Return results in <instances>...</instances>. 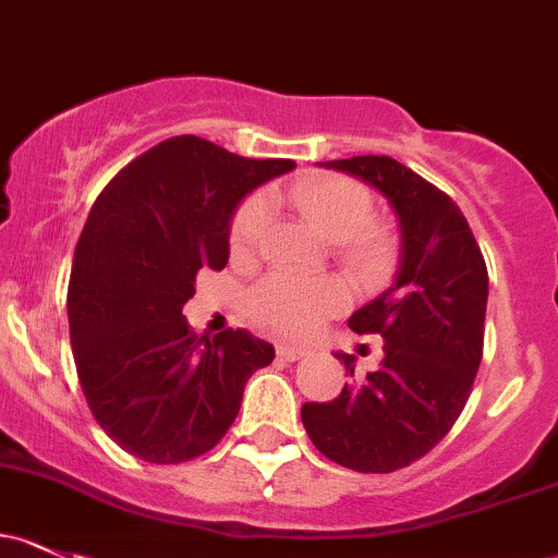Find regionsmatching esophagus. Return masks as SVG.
<instances>
[{
    "label": "esophagus",
    "instance_id": "34e87169",
    "mask_svg": "<svg viewBox=\"0 0 558 558\" xmlns=\"http://www.w3.org/2000/svg\"><path fill=\"white\" fill-rule=\"evenodd\" d=\"M278 355L286 357V361H299V357H304L310 353L307 348H296V344H278Z\"/></svg>",
    "mask_w": 558,
    "mask_h": 558
}]
</instances>
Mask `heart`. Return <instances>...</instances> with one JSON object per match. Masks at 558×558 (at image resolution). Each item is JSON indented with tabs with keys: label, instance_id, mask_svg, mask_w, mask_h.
I'll use <instances>...</instances> for the list:
<instances>
[{
	"label": "heart",
	"instance_id": "heart-1",
	"mask_svg": "<svg viewBox=\"0 0 558 558\" xmlns=\"http://www.w3.org/2000/svg\"><path fill=\"white\" fill-rule=\"evenodd\" d=\"M291 201L299 214L310 221L324 238L337 240L350 267L363 278H379L390 264V238L379 230H372V195L366 186L342 175H320L294 186ZM272 208L267 197H251L240 205L232 219L230 243L238 254H248L259 245L264 232L269 230ZM344 286L333 278L299 280L275 275L264 280L251 299V315L264 328L278 333L313 331L326 315H333L344 304Z\"/></svg>",
	"mask_w": 558,
	"mask_h": 558
}]
</instances>
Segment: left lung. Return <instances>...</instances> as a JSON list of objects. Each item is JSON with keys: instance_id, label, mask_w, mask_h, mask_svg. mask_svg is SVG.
I'll return each mask as SVG.
<instances>
[{"instance_id": "1", "label": "left lung", "mask_w": 558, "mask_h": 558, "mask_svg": "<svg viewBox=\"0 0 558 558\" xmlns=\"http://www.w3.org/2000/svg\"><path fill=\"white\" fill-rule=\"evenodd\" d=\"M366 181L396 210L401 256L392 283L350 315L355 333H379L377 372L333 401L304 403L310 441L337 465L392 473L427 454L465 409L484 353L489 275L457 205L392 157L320 162ZM355 377L353 355L337 353Z\"/></svg>"}]
</instances>
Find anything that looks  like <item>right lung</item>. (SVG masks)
<instances>
[{
  "label": "right lung",
  "mask_w": 558,
  "mask_h": 558,
  "mask_svg": "<svg viewBox=\"0 0 558 558\" xmlns=\"http://www.w3.org/2000/svg\"><path fill=\"white\" fill-rule=\"evenodd\" d=\"M175 136L122 168L82 227L69 333L93 417L120 449L171 465L205 454L275 348L248 331L197 339L181 315L203 269H225L245 195L294 171Z\"/></svg>",
  "instance_id": "right-lung-1"
}]
</instances>
